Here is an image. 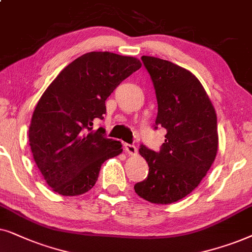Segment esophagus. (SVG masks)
Instances as JSON below:
<instances>
[{
  "mask_svg": "<svg viewBox=\"0 0 252 252\" xmlns=\"http://www.w3.org/2000/svg\"><path fill=\"white\" fill-rule=\"evenodd\" d=\"M124 151H126L128 154H131V156L137 154V147L135 145H132V144H128V143L124 144Z\"/></svg>",
  "mask_w": 252,
  "mask_h": 252,
  "instance_id": "34e87169",
  "label": "esophagus"
}]
</instances>
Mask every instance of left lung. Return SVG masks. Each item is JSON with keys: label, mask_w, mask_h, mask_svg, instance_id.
Returning <instances> with one entry per match:
<instances>
[{"label": "left lung", "mask_w": 252, "mask_h": 252, "mask_svg": "<svg viewBox=\"0 0 252 252\" xmlns=\"http://www.w3.org/2000/svg\"><path fill=\"white\" fill-rule=\"evenodd\" d=\"M156 90V126L166 129L159 152L142 145L149 175L135 184L139 197L172 204L198 187L218 152L217 114L207 93L189 70L153 56H142Z\"/></svg>", "instance_id": "1"}]
</instances>
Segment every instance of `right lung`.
<instances>
[{
	"instance_id": "1",
	"label": "right lung",
	"mask_w": 252,
	"mask_h": 252,
	"mask_svg": "<svg viewBox=\"0 0 252 252\" xmlns=\"http://www.w3.org/2000/svg\"><path fill=\"white\" fill-rule=\"evenodd\" d=\"M142 63L131 56L91 52L66 65L40 98L29 129L34 161L43 179L62 196L91 190L106 160L122 153V144L105 136L106 100Z\"/></svg>"
}]
</instances>
